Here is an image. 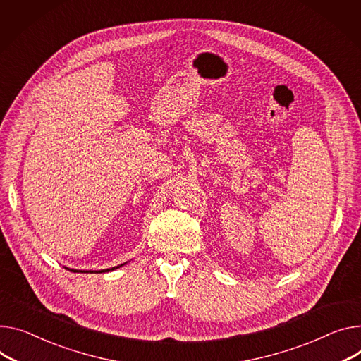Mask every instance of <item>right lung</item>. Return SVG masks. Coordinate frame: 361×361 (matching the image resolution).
Returning <instances> with one entry per match:
<instances>
[{"mask_svg": "<svg viewBox=\"0 0 361 361\" xmlns=\"http://www.w3.org/2000/svg\"><path fill=\"white\" fill-rule=\"evenodd\" d=\"M124 264H127V262L126 263H123V264H118V266H116V267H109V269H102V270H78V269H71V267H65V269H68V270H71V271H80V273H104V271H111V270H116V269H118V267H121V266H124Z\"/></svg>", "mask_w": 361, "mask_h": 361, "instance_id": "right-lung-1", "label": "right lung"}]
</instances>
